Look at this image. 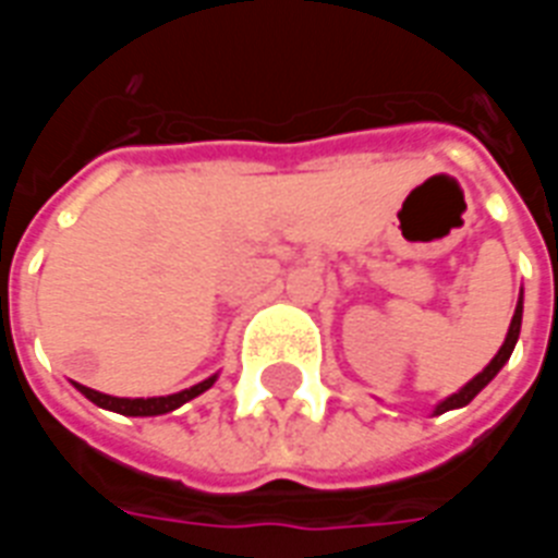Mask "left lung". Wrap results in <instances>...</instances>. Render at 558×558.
<instances>
[{
    "instance_id": "left-lung-1",
    "label": "left lung",
    "mask_w": 558,
    "mask_h": 558,
    "mask_svg": "<svg viewBox=\"0 0 558 558\" xmlns=\"http://www.w3.org/2000/svg\"><path fill=\"white\" fill-rule=\"evenodd\" d=\"M520 323H523V292H520V299H517V307H514V316H511V326H508V335H505V343L499 347V352L493 355V362L481 371L478 376H472L466 386L460 388V391H454L451 398H445L442 403H436V410H433V415H442V412L448 410H460V407H466L469 400L478 395L481 388L490 383L493 376L502 371L505 364H508V359H511V352H514L517 347V338H520Z\"/></svg>"
}]
</instances>
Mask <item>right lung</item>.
Here are the masks:
<instances>
[{
    "label": "right lung",
    "mask_w": 558,
    "mask_h": 558,
    "mask_svg": "<svg viewBox=\"0 0 558 558\" xmlns=\"http://www.w3.org/2000/svg\"><path fill=\"white\" fill-rule=\"evenodd\" d=\"M215 379H218V374L208 376L203 383H196V386L184 388V391L167 395V398H113V395H101V391L80 386V383H74V386H77L80 395H86V398H89L95 407H101V410L119 412V415H134V418H146V415H163V412L179 410L182 403L199 398L203 391H208V388L215 386Z\"/></svg>",
    "instance_id": "obj_1"
}]
</instances>
